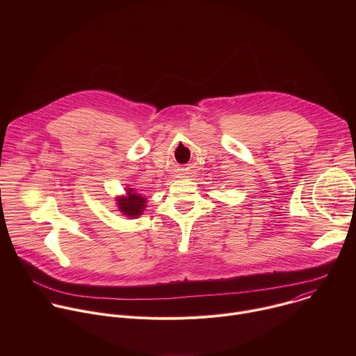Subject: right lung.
I'll return each mask as SVG.
<instances>
[{
    "mask_svg": "<svg viewBox=\"0 0 356 356\" xmlns=\"http://www.w3.org/2000/svg\"><path fill=\"white\" fill-rule=\"evenodd\" d=\"M125 191H127L125 194L115 197L117 198L115 204L118 207V211L128 218L140 217L146 209V202H147L146 197L129 186L128 188H125Z\"/></svg>",
    "mask_w": 356,
    "mask_h": 356,
    "instance_id": "obj_1",
    "label": "right lung"
}]
</instances>
